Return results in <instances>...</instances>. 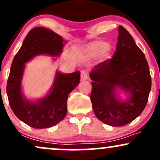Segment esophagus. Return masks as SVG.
Masks as SVG:
<instances>
[{
  "instance_id": "obj_1",
  "label": "esophagus",
  "mask_w": 160,
  "mask_h": 160,
  "mask_svg": "<svg viewBox=\"0 0 160 160\" xmlns=\"http://www.w3.org/2000/svg\"><path fill=\"white\" fill-rule=\"evenodd\" d=\"M80 77H81V80L82 81H85L88 79V74L87 72L85 71H81V75H80Z\"/></svg>"
}]
</instances>
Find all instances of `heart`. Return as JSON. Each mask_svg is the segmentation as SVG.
I'll use <instances>...</instances> for the list:
<instances>
[{
  "instance_id": "b5f03b06",
  "label": "heart",
  "mask_w": 160,
  "mask_h": 160,
  "mask_svg": "<svg viewBox=\"0 0 160 160\" xmlns=\"http://www.w3.org/2000/svg\"><path fill=\"white\" fill-rule=\"evenodd\" d=\"M111 48L108 42L103 40H96L92 42L85 49V54L86 56L95 58L103 55L104 58H108L110 56V52Z\"/></svg>"
}]
</instances>
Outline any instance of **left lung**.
Masks as SVG:
<instances>
[{"label":"left lung","instance_id":"8db88e82","mask_svg":"<svg viewBox=\"0 0 160 160\" xmlns=\"http://www.w3.org/2000/svg\"><path fill=\"white\" fill-rule=\"evenodd\" d=\"M117 50L111 59L95 65L90 99L97 118L111 126H122L136 119L148 103L151 89L149 65L131 34L119 27ZM122 91L126 98L118 96Z\"/></svg>","mask_w":160,"mask_h":160}]
</instances>
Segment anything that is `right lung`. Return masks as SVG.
<instances>
[{
    "label": "right lung",
    "instance_id": "add662e5",
    "mask_svg": "<svg viewBox=\"0 0 160 160\" xmlns=\"http://www.w3.org/2000/svg\"><path fill=\"white\" fill-rule=\"evenodd\" d=\"M66 41L49 29L37 27L24 40L12 60L7 84V93L11 109L20 120L34 128L56 126L65 117L68 95L80 83V72L63 74L56 71L54 81L47 94L35 100L28 99L22 87L25 64L35 56L62 54ZM56 60V58H53Z\"/></svg>",
    "mask_w": 160,
    "mask_h": 160
}]
</instances>
